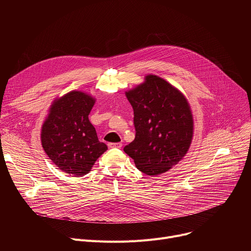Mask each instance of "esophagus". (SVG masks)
Segmentation results:
<instances>
[{"instance_id":"obj_1","label":"esophagus","mask_w":251,"mask_h":251,"mask_svg":"<svg viewBox=\"0 0 251 251\" xmlns=\"http://www.w3.org/2000/svg\"><path fill=\"white\" fill-rule=\"evenodd\" d=\"M108 147L109 148L120 149L122 147V144H121V143H108Z\"/></svg>"}]
</instances>
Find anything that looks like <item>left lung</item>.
I'll use <instances>...</instances> for the list:
<instances>
[{
	"mask_svg": "<svg viewBox=\"0 0 251 251\" xmlns=\"http://www.w3.org/2000/svg\"><path fill=\"white\" fill-rule=\"evenodd\" d=\"M134 110L135 139L124 147L139 171L157 176L176 165L188 152L194 122L185 96L169 82L147 75L126 92Z\"/></svg>",
	"mask_w": 251,
	"mask_h": 251,
	"instance_id": "obj_1",
	"label": "left lung"
}]
</instances>
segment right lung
Returning a JSON list of instances; mask_svg holds the SVG:
<instances>
[{
	"label": "right lung",
	"instance_id": "add662e5",
	"mask_svg": "<svg viewBox=\"0 0 251 251\" xmlns=\"http://www.w3.org/2000/svg\"><path fill=\"white\" fill-rule=\"evenodd\" d=\"M94 98L71 91L54 101L42 128V144L49 158L64 173L82 176L107 150L88 119Z\"/></svg>",
	"mask_w": 251,
	"mask_h": 251
}]
</instances>
